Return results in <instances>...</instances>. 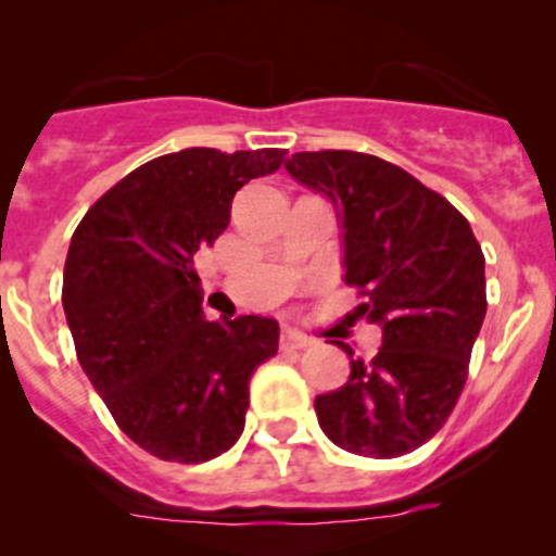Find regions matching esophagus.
<instances>
[{"mask_svg": "<svg viewBox=\"0 0 556 556\" xmlns=\"http://www.w3.org/2000/svg\"><path fill=\"white\" fill-rule=\"evenodd\" d=\"M279 344H282V350H304V346H312V339H306L299 330H282Z\"/></svg>", "mask_w": 556, "mask_h": 556, "instance_id": "esophagus-1", "label": "esophagus"}]
</instances>
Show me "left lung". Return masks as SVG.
<instances>
[{
	"instance_id": "1",
	"label": "left lung",
	"mask_w": 556,
	"mask_h": 556,
	"mask_svg": "<svg viewBox=\"0 0 556 556\" xmlns=\"http://www.w3.org/2000/svg\"><path fill=\"white\" fill-rule=\"evenodd\" d=\"M285 169L333 204L344 282L363 295L355 312L382 328L377 357L352 361L339 390L314 397L319 428L363 457L414 452L439 433L468 379L486 314L481 247L444 195L377 155L295 153Z\"/></svg>"
}]
</instances>
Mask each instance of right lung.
I'll use <instances>...</instances> for the list:
<instances>
[{
  "mask_svg": "<svg viewBox=\"0 0 556 556\" xmlns=\"http://www.w3.org/2000/svg\"><path fill=\"white\" fill-rule=\"evenodd\" d=\"M285 150L188 148L110 188L77 226L64 266V314L77 361L117 428L169 463H206L244 430L250 379L277 355L279 325L201 312L195 252L215 244L244 182Z\"/></svg>",
  "mask_w": 556,
  "mask_h": 556,
  "instance_id": "add662e5",
  "label": "right lung"
}]
</instances>
